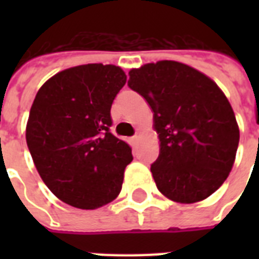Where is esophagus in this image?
<instances>
[{"instance_id": "1", "label": "esophagus", "mask_w": 259, "mask_h": 259, "mask_svg": "<svg viewBox=\"0 0 259 259\" xmlns=\"http://www.w3.org/2000/svg\"><path fill=\"white\" fill-rule=\"evenodd\" d=\"M140 138H141V136H140V134H136V136H133V137H132V142H133L134 145H136V144H137L138 141H140Z\"/></svg>"}]
</instances>
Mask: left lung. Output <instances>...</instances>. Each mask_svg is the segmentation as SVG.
Returning <instances> with one entry per match:
<instances>
[{
  "instance_id": "1",
  "label": "left lung",
  "mask_w": 259,
  "mask_h": 259,
  "mask_svg": "<svg viewBox=\"0 0 259 259\" xmlns=\"http://www.w3.org/2000/svg\"><path fill=\"white\" fill-rule=\"evenodd\" d=\"M127 86L149 103L160 154L152 164L158 191L177 203L212 195L231 172L239 127L218 84L183 63L161 60L129 72Z\"/></svg>"
}]
</instances>
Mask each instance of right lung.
I'll list each match as a JSON object with an SVG mask.
<instances>
[{"mask_svg":"<svg viewBox=\"0 0 259 259\" xmlns=\"http://www.w3.org/2000/svg\"><path fill=\"white\" fill-rule=\"evenodd\" d=\"M125 83L119 67L84 64L56 74L36 94L28 149L47 187L72 207L99 208L121 192L133 156L110 132V110Z\"/></svg>","mask_w":259,"mask_h":259,"instance_id":"1","label":"right lung"}]
</instances>
